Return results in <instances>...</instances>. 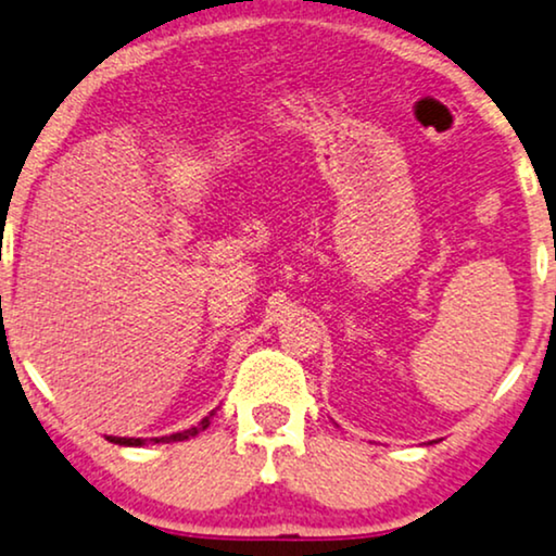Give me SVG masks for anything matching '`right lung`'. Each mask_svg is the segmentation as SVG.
<instances>
[{"instance_id":"add662e5","label":"right lung","mask_w":556,"mask_h":556,"mask_svg":"<svg viewBox=\"0 0 556 556\" xmlns=\"http://www.w3.org/2000/svg\"><path fill=\"white\" fill-rule=\"evenodd\" d=\"M213 416H215V410H210V416L202 418L197 426L187 428V431L172 433V435H159V439H151V441H153V444H172V441L192 439V435L205 431V428L210 426V420H213ZM108 441H112V444H121V446H143L146 444V439H125V435H108Z\"/></svg>"}]
</instances>
